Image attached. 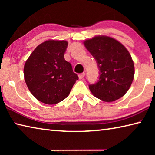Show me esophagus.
I'll use <instances>...</instances> for the list:
<instances>
[{"mask_svg":"<svg viewBox=\"0 0 155 155\" xmlns=\"http://www.w3.org/2000/svg\"><path fill=\"white\" fill-rule=\"evenodd\" d=\"M85 73L84 72L81 73V74H78V78H79V79H82V78L85 77Z\"/></svg>","mask_w":155,"mask_h":155,"instance_id":"esophagus-1","label":"esophagus"}]
</instances>
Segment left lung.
I'll return each instance as SVG.
<instances>
[{
  "mask_svg": "<svg viewBox=\"0 0 155 155\" xmlns=\"http://www.w3.org/2000/svg\"><path fill=\"white\" fill-rule=\"evenodd\" d=\"M84 45L96 59L99 79L89 85L93 95L104 102H113L129 90L134 78V64L129 52L115 39L96 36L84 41Z\"/></svg>",
  "mask_w": 155,
  "mask_h": 155,
  "instance_id": "1",
  "label": "left lung"
}]
</instances>
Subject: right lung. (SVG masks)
I'll return each mask as SVG.
<instances>
[{
  "mask_svg": "<svg viewBox=\"0 0 155 155\" xmlns=\"http://www.w3.org/2000/svg\"><path fill=\"white\" fill-rule=\"evenodd\" d=\"M68 41L48 40L36 47L24 67L26 84L33 96L45 104H57L67 98L78 79L72 65L64 59Z\"/></svg>",
  "mask_w": 155,
  "mask_h": 155,
  "instance_id": "1",
  "label": "right lung"
}]
</instances>
